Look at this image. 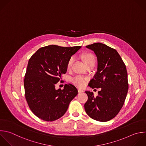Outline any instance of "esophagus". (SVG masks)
Here are the masks:
<instances>
[{"mask_svg":"<svg viewBox=\"0 0 146 146\" xmlns=\"http://www.w3.org/2000/svg\"><path fill=\"white\" fill-rule=\"evenodd\" d=\"M78 92H79V93H82V92H84V91L82 90H81V89H78Z\"/></svg>","mask_w":146,"mask_h":146,"instance_id":"esophagus-1","label":"esophagus"}]
</instances>
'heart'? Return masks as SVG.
<instances>
[{
	"instance_id": "heart-1",
	"label": "heart",
	"mask_w": 146,
	"mask_h": 146,
	"mask_svg": "<svg viewBox=\"0 0 146 146\" xmlns=\"http://www.w3.org/2000/svg\"><path fill=\"white\" fill-rule=\"evenodd\" d=\"M82 59L83 60L85 64L87 66L90 63H94L96 61L95 56L91 53H84L81 55ZM74 62V57L71 56L68 59L67 63V68L70 70ZM88 78L81 75H76L71 79L72 82L77 87L82 88L84 87L88 81Z\"/></svg>"
}]
</instances>
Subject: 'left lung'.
I'll return each instance as SVG.
<instances>
[{"instance_id":"1","label":"left lung","mask_w":146,"mask_h":146,"mask_svg":"<svg viewBox=\"0 0 146 146\" xmlns=\"http://www.w3.org/2000/svg\"><path fill=\"white\" fill-rule=\"evenodd\" d=\"M94 51L98 59V69L88 86L101 88L95 97L85 91L88 100L84 104L87 114L99 121H107L115 117L123 107L128 90L126 67L117 51L104 44L95 43L86 46Z\"/></svg>"}]
</instances>
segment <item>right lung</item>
I'll return each instance as SVG.
<instances>
[{
    "instance_id": "1",
    "label": "right lung",
    "mask_w": 146,
    "mask_h": 146,
    "mask_svg": "<svg viewBox=\"0 0 146 146\" xmlns=\"http://www.w3.org/2000/svg\"><path fill=\"white\" fill-rule=\"evenodd\" d=\"M81 46L64 47L50 45L39 48L30 58L24 79L25 98L31 111L39 119L52 121L67 111L78 90L72 84L55 89L67 72L70 57Z\"/></svg>"
}]
</instances>
